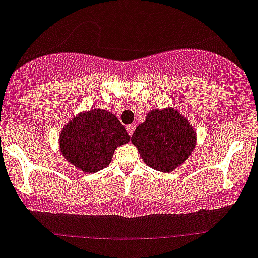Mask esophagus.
Masks as SVG:
<instances>
[{
	"mask_svg": "<svg viewBox=\"0 0 258 258\" xmlns=\"http://www.w3.org/2000/svg\"><path fill=\"white\" fill-rule=\"evenodd\" d=\"M127 132H128L130 136H132V135H134V132H135L134 124H130V126H127Z\"/></svg>",
	"mask_w": 258,
	"mask_h": 258,
	"instance_id": "34e87169",
	"label": "esophagus"
}]
</instances>
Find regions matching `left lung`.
Wrapping results in <instances>:
<instances>
[{
	"label": "left lung",
	"mask_w": 258,
	"mask_h": 258,
	"mask_svg": "<svg viewBox=\"0 0 258 258\" xmlns=\"http://www.w3.org/2000/svg\"><path fill=\"white\" fill-rule=\"evenodd\" d=\"M131 142L148 167L170 173L193 153L197 132L175 107L153 108L135 130Z\"/></svg>",
	"instance_id": "8db88e82"
}]
</instances>
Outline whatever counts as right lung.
<instances>
[{
  "label": "right lung",
  "instance_id": "1",
  "mask_svg": "<svg viewBox=\"0 0 258 258\" xmlns=\"http://www.w3.org/2000/svg\"><path fill=\"white\" fill-rule=\"evenodd\" d=\"M130 142L118 118L104 108L81 111L70 118L59 134L58 145L70 164L84 173L106 168L118 146Z\"/></svg>",
  "mask_w": 258,
  "mask_h": 258
}]
</instances>
